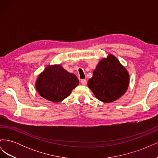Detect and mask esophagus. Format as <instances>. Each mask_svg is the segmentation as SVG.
I'll return each instance as SVG.
<instances>
[{
  "instance_id": "obj_1",
  "label": "esophagus",
  "mask_w": 158,
  "mask_h": 158,
  "mask_svg": "<svg viewBox=\"0 0 158 158\" xmlns=\"http://www.w3.org/2000/svg\"><path fill=\"white\" fill-rule=\"evenodd\" d=\"M80 82L82 85H86V84H87V80L85 79H82V80H80Z\"/></svg>"
}]
</instances>
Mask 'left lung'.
<instances>
[{
  "label": "left lung",
  "mask_w": 158,
  "mask_h": 158,
  "mask_svg": "<svg viewBox=\"0 0 158 158\" xmlns=\"http://www.w3.org/2000/svg\"><path fill=\"white\" fill-rule=\"evenodd\" d=\"M128 85V71L111 54L99 61L88 82L95 96L104 103L120 98L127 92Z\"/></svg>",
  "instance_id": "obj_1"
}]
</instances>
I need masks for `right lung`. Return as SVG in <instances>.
Here are the masks:
<instances>
[{"label":"right lung","instance_id":"right-lung-1","mask_svg":"<svg viewBox=\"0 0 158 158\" xmlns=\"http://www.w3.org/2000/svg\"><path fill=\"white\" fill-rule=\"evenodd\" d=\"M79 84L76 76L60 65L48 66L37 79L35 88L41 97L52 102H60L67 98Z\"/></svg>","mask_w":158,"mask_h":158}]
</instances>
